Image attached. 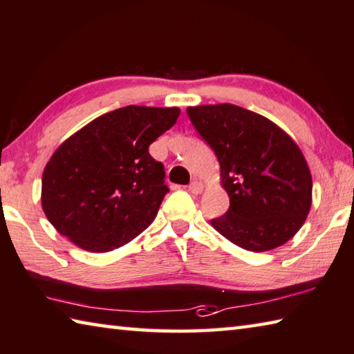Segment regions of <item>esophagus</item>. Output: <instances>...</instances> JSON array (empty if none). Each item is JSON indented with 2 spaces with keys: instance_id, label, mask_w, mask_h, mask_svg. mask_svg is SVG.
<instances>
[{
  "instance_id": "34e87169",
  "label": "esophagus",
  "mask_w": 354,
  "mask_h": 354,
  "mask_svg": "<svg viewBox=\"0 0 354 354\" xmlns=\"http://www.w3.org/2000/svg\"><path fill=\"white\" fill-rule=\"evenodd\" d=\"M203 189H204V184L199 183V181H194L189 185V192H190V194H194V195L201 194Z\"/></svg>"
}]
</instances>
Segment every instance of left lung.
<instances>
[{
  "mask_svg": "<svg viewBox=\"0 0 354 354\" xmlns=\"http://www.w3.org/2000/svg\"><path fill=\"white\" fill-rule=\"evenodd\" d=\"M196 131L215 151L229 210L212 226L252 252L285 244L304 226L313 178L294 139L265 115L232 104L189 106Z\"/></svg>",
  "mask_w": 354,
  "mask_h": 354,
  "instance_id": "1",
  "label": "left lung"
}]
</instances>
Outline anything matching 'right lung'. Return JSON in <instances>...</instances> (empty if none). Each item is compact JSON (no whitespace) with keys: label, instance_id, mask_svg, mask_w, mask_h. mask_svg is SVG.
<instances>
[{"label":"right lung","instance_id":"obj_1","mask_svg":"<svg viewBox=\"0 0 354 354\" xmlns=\"http://www.w3.org/2000/svg\"><path fill=\"white\" fill-rule=\"evenodd\" d=\"M181 110L128 105L99 115L63 140L41 178L49 223L89 252H108L144 232L165 196L164 165L150 144Z\"/></svg>","mask_w":354,"mask_h":354}]
</instances>
